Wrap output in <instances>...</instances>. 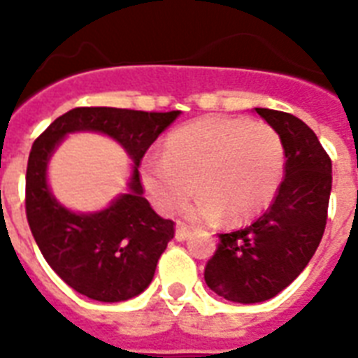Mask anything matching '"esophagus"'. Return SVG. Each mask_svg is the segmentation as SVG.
<instances>
[{
  "instance_id": "esophagus-1",
  "label": "esophagus",
  "mask_w": 358,
  "mask_h": 358,
  "mask_svg": "<svg viewBox=\"0 0 358 358\" xmlns=\"http://www.w3.org/2000/svg\"><path fill=\"white\" fill-rule=\"evenodd\" d=\"M174 238L178 239V241H185V239L189 238V229H187L185 224H178V227H176V234H174Z\"/></svg>"
}]
</instances>
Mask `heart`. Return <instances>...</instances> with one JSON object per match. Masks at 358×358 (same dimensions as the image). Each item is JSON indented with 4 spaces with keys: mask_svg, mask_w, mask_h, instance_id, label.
I'll use <instances>...</instances> for the list:
<instances>
[{
    "mask_svg": "<svg viewBox=\"0 0 358 358\" xmlns=\"http://www.w3.org/2000/svg\"><path fill=\"white\" fill-rule=\"evenodd\" d=\"M286 154L280 135L245 117H204L174 129L165 154L141 162V180L162 213L185 210L193 223L210 224L229 215L243 221L271 204L284 176Z\"/></svg>",
    "mask_w": 358,
    "mask_h": 358,
    "instance_id": "obj_1",
    "label": "heart"
}]
</instances>
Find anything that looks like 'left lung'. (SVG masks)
Segmentation results:
<instances>
[{
  "label": "left lung",
  "mask_w": 358,
  "mask_h": 358,
  "mask_svg": "<svg viewBox=\"0 0 358 358\" xmlns=\"http://www.w3.org/2000/svg\"><path fill=\"white\" fill-rule=\"evenodd\" d=\"M282 139L286 165L275 201L255 223L219 234L208 260V288L232 303H262L299 277L327 223L333 165L316 134L294 115L255 108Z\"/></svg>",
  "instance_id": "8db88e82"
}]
</instances>
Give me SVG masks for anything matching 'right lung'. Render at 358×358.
Segmentation results:
<instances>
[{
    "mask_svg": "<svg viewBox=\"0 0 358 358\" xmlns=\"http://www.w3.org/2000/svg\"><path fill=\"white\" fill-rule=\"evenodd\" d=\"M180 111L146 113L117 108H76L48 126L31 146L25 174V213L31 234L53 271L78 294L102 303L131 299L148 288L174 223L143 196L139 163ZM98 131L115 138L134 165L129 191L100 213L64 208L47 185V163L69 133Z\"/></svg>",
    "mask_w": 358,
    "mask_h": 358,
    "instance_id": "obj_1",
    "label": "right lung"
}]
</instances>
